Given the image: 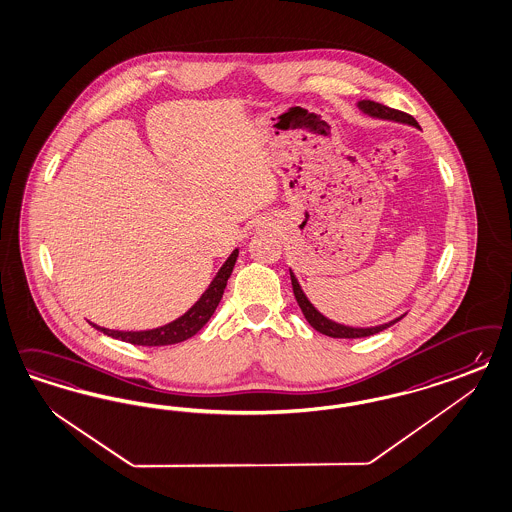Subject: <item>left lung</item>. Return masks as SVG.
<instances>
[{"mask_svg":"<svg viewBox=\"0 0 512 512\" xmlns=\"http://www.w3.org/2000/svg\"><path fill=\"white\" fill-rule=\"evenodd\" d=\"M356 105H358V109H360L362 113L373 116V118L394 120V122H399V124H409V126L418 128V122L414 120L413 116L407 115V113H401V111H396V109H390V107H386V105H380L377 101L362 99V101H358ZM290 279H292V288H294V296H296L297 305H299L301 313L305 314L307 322L313 326L314 330L320 331V333H324V335H328V337H333V339H362V337H369V335H375V333H379V331L386 330V328L394 326L396 322L401 320V316H399V318H394V320H390V322H386V324L371 326V328H352V326H345V324L333 322L328 316H324V314L320 313V311L314 307L313 303L309 301V297L305 296V292L301 290V284L297 281L296 275H294L292 269H290Z\"/></svg>","mask_w":512,"mask_h":512,"instance_id":"8db88e82","label":"left lung"}]
</instances>
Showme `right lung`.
<instances>
[{
	"instance_id": "add662e5",
	"label": "right lung",
	"mask_w": 512,
	"mask_h": 512,
	"mask_svg": "<svg viewBox=\"0 0 512 512\" xmlns=\"http://www.w3.org/2000/svg\"><path fill=\"white\" fill-rule=\"evenodd\" d=\"M239 256V248H235L230 254V258L224 262V265L218 269L215 279L207 286V290L201 294L198 301L186 311V313L175 318L173 322L164 324L160 328H152V330L141 331H120L109 330V328H101L98 324H92L96 330L103 331L105 335L130 343V345H141V347H165V345H175L182 343L190 337H194L213 316V313L222 299L224 288L228 284L233 265L237 262Z\"/></svg>"
}]
</instances>
